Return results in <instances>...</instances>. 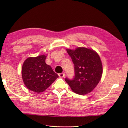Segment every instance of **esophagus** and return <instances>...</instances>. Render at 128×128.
Returning <instances> with one entry per match:
<instances>
[{
    "mask_svg": "<svg viewBox=\"0 0 128 128\" xmlns=\"http://www.w3.org/2000/svg\"><path fill=\"white\" fill-rule=\"evenodd\" d=\"M65 74L64 73H60L59 74V76L60 77V78H62V77H64V76Z\"/></svg>",
    "mask_w": 128,
    "mask_h": 128,
    "instance_id": "34e87169",
    "label": "esophagus"
}]
</instances>
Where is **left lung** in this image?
Returning <instances> with one entry per match:
<instances>
[{"instance_id":"1","label":"left lung","mask_w":128,"mask_h":128,"mask_svg":"<svg viewBox=\"0 0 128 128\" xmlns=\"http://www.w3.org/2000/svg\"><path fill=\"white\" fill-rule=\"evenodd\" d=\"M74 64L75 77L65 81L72 91L85 95L96 86L102 75V64L98 54L91 48L78 47L75 50L66 49Z\"/></svg>"}]
</instances>
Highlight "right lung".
<instances>
[{"label":"right lung","instance_id":"right-lung-1","mask_svg":"<svg viewBox=\"0 0 128 128\" xmlns=\"http://www.w3.org/2000/svg\"><path fill=\"white\" fill-rule=\"evenodd\" d=\"M47 54L29 57L22 67V77L25 86L30 91H44L59 77L50 66L45 62Z\"/></svg>","mask_w":128,"mask_h":128}]
</instances>
